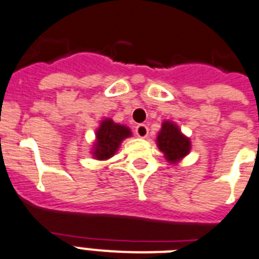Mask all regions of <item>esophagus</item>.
<instances>
[{"instance_id":"1","label":"esophagus","mask_w":259,"mask_h":259,"mask_svg":"<svg viewBox=\"0 0 259 259\" xmlns=\"http://www.w3.org/2000/svg\"><path fill=\"white\" fill-rule=\"evenodd\" d=\"M136 134L140 138H146L149 134V127L145 123H140V125L136 126Z\"/></svg>"}]
</instances>
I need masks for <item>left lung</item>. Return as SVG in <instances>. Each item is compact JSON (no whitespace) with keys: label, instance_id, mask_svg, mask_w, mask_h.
Listing matches in <instances>:
<instances>
[{"label":"left lung","instance_id":"8db88e82","mask_svg":"<svg viewBox=\"0 0 259 259\" xmlns=\"http://www.w3.org/2000/svg\"><path fill=\"white\" fill-rule=\"evenodd\" d=\"M158 149L170 163H178L190 151L191 144L188 137L181 133L180 127L171 121H165L157 137Z\"/></svg>","mask_w":259,"mask_h":259}]
</instances>
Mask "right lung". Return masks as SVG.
I'll return each mask as SVG.
<instances>
[{"label":"right lung","mask_w":259,"mask_h":259,"mask_svg":"<svg viewBox=\"0 0 259 259\" xmlns=\"http://www.w3.org/2000/svg\"><path fill=\"white\" fill-rule=\"evenodd\" d=\"M130 136L132 132L127 126L114 123L110 118L104 119L96 132L93 157L100 161L109 159L118 150L121 142Z\"/></svg>","instance_id":"1"}]
</instances>
